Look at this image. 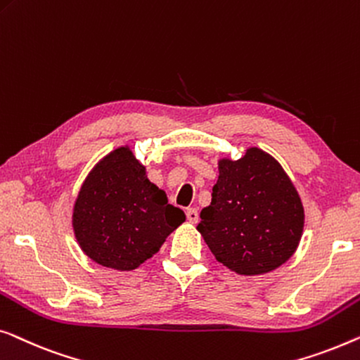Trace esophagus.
I'll list each match as a JSON object with an SVG mask.
<instances>
[{"mask_svg":"<svg viewBox=\"0 0 360 360\" xmlns=\"http://www.w3.org/2000/svg\"><path fill=\"white\" fill-rule=\"evenodd\" d=\"M186 217H187V220H189V224H197V220H199V212L192 207V209L186 210Z\"/></svg>","mask_w":360,"mask_h":360,"instance_id":"obj_1","label":"esophagus"}]
</instances>
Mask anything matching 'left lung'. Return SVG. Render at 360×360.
Here are the masks:
<instances>
[{"instance_id":"1","label":"left lung","mask_w":360,"mask_h":360,"mask_svg":"<svg viewBox=\"0 0 360 360\" xmlns=\"http://www.w3.org/2000/svg\"><path fill=\"white\" fill-rule=\"evenodd\" d=\"M212 202L197 230L212 255L241 276H259L282 266L303 231V205L277 160L259 148L243 158L219 161Z\"/></svg>"}]
</instances>
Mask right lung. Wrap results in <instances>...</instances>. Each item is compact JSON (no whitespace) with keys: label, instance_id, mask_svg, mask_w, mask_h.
Wrapping results in <instances>:
<instances>
[{"label":"right lung","instance_id":"1","mask_svg":"<svg viewBox=\"0 0 360 360\" xmlns=\"http://www.w3.org/2000/svg\"><path fill=\"white\" fill-rule=\"evenodd\" d=\"M184 220V212L168 204L129 146L94 166L73 209L75 236L84 255L117 271L143 264Z\"/></svg>","mask_w":360,"mask_h":360}]
</instances>
